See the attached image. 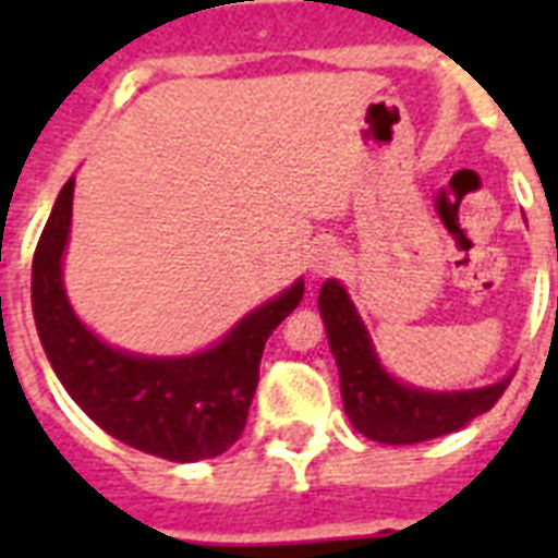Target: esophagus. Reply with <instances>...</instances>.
<instances>
[{
	"label": "esophagus",
	"instance_id": "obj_1",
	"mask_svg": "<svg viewBox=\"0 0 558 558\" xmlns=\"http://www.w3.org/2000/svg\"><path fill=\"white\" fill-rule=\"evenodd\" d=\"M341 266V248L336 243H322L313 252V260H310V271L315 278H324Z\"/></svg>",
	"mask_w": 558,
	"mask_h": 558
}]
</instances>
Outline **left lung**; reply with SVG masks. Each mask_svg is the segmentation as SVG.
Listing matches in <instances>:
<instances>
[{"mask_svg": "<svg viewBox=\"0 0 558 558\" xmlns=\"http://www.w3.org/2000/svg\"><path fill=\"white\" fill-rule=\"evenodd\" d=\"M327 341L339 365L344 414L367 440L408 446L458 432L498 402L510 376L463 390H428L397 379L381 365L362 315L344 283L324 280L318 292Z\"/></svg>", "mask_w": 558, "mask_h": 558, "instance_id": "8db88e82", "label": "left lung"}]
</instances>
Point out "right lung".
Returning a JSON list of instances; mask_svg holds the SVG:
<instances>
[{
    "instance_id": "add662e5",
    "label": "right lung",
    "mask_w": 558,
    "mask_h": 558,
    "mask_svg": "<svg viewBox=\"0 0 558 558\" xmlns=\"http://www.w3.org/2000/svg\"><path fill=\"white\" fill-rule=\"evenodd\" d=\"M74 177L57 196L31 266V306L57 379L116 440L173 463L217 458L243 434L271 330L304 298V278L245 313L208 348L147 356L116 348L81 322L65 295Z\"/></svg>"
}]
</instances>
